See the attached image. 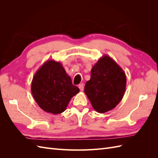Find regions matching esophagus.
<instances>
[{
    "label": "esophagus",
    "instance_id": "esophagus-1",
    "mask_svg": "<svg viewBox=\"0 0 158 158\" xmlns=\"http://www.w3.org/2000/svg\"><path fill=\"white\" fill-rule=\"evenodd\" d=\"M78 88L80 89V91H82V92L83 89H84V84H80L78 85Z\"/></svg>",
    "mask_w": 158,
    "mask_h": 158
}]
</instances>
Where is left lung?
I'll use <instances>...</instances> for the list:
<instances>
[{
  "mask_svg": "<svg viewBox=\"0 0 158 158\" xmlns=\"http://www.w3.org/2000/svg\"><path fill=\"white\" fill-rule=\"evenodd\" d=\"M127 85L125 73L111 57L105 55L91 70L84 92L93 108L99 113L115 107L122 100Z\"/></svg>",
  "mask_w": 158,
  "mask_h": 158,
  "instance_id": "1",
  "label": "left lung"
}]
</instances>
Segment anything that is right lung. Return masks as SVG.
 Instances as JSON below:
<instances>
[{"mask_svg": "<svg viewBox=\"0 0 158 158\" xmlns=\"http://www.w3.org/2000/svg\"><path fill=\"white\" fill-rule=\"evenodd\" d=\"M33 97L45 112H64L71 98L79 92L60 62L48 60L37 70L31 82Z\"/></svg>", "mask_w": 158, "mask_h": 158, "instance_id": "add662e5", "label": "right lung"}]
</instances>
